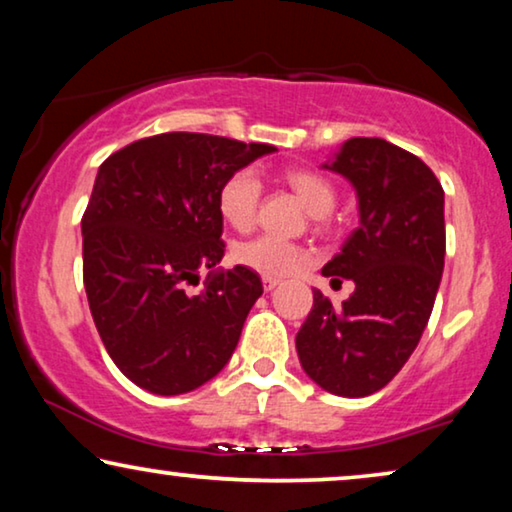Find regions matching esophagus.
Masks as SVG:
<instances>
[{"label": "esophagus", "mask_w": 512, "mask_h": 512, "mask_svg": "<svg viewBox=\"0 0 512 512\" xmlns=\"http://www.w3.org/2000/svg\"><path fill=\"white\" fill-rule=\"evenodd\" d=\"M279 284H282V282H279V279H275V277H263V289H265V291L277 289Z\"/></svg>", "instance_id": "34e87169"}]
</instances>
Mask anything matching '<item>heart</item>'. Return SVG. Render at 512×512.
Returning a JSON list of instances; mask_svg holds the SVG:
<instances>
[{
    "instance_id": "1",
    "label": "heart",
    "mask_w": 512,
    "mask_h": 512,
    "mask_svg": "<svg viewBox=\"0 0 512 512\" xmlns=\"http://www.w3.org/2000/svg\"><path fill=\"white\" fill-rule=\"evenodd\" d=\"M284 181L289 184L310 214L317 221H326V214L335 207L338 200V191H335L333 181L326 179L324 174L303 170V167H291L284 172ZM263 198V181L254 167H240L230 177L223 181L219 188V214L228 226L235 230H249L254 226L258 207H261ZM235 261L261 272L265 277H284L303 268L307 263L305 247L296 242L279 240L275 235H256L247 242H240L233 249Z\"/></svg>"
}]
</instances>
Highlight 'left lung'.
<instances>
[{
    "label": "left lung",
    "instance_id": "obj_1",
    "mask_svg": "<svg viewBox=\"0 0 512 512\" xmlns=\"http://www.w3.org/2000/svg\"><path fill=\"white\" fill-rule=\"evenodd\" d=\"M324 167L354 186L361 221L321 275L356 289L342 307L314 289L296 349L321 389L361 398L394 380L429 324L445 265V193L424 160L380 137L347 139Z\"/></svg>",
    "mask_w": 512,
    "mask_h": 512
}]
</instances>
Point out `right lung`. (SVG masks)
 Here are the masks:
<instances>
[{
    "label": "right lung",
    "mask_w": 512,
    "mask_h": 512,
    "mask_svg": "<svg viewBox=\"0 0 512 512\" xmlns=\"http://www.w3.org/2000/svg\"><path fill=\"white\" fill-rule=\"evenodd\" d=\"M275 151L202 132H165L111 153L81 219L83 286L118 370L151 394L177 396L221 373L263 293L254 270L223 258L219 188ZM213 270L200 294L187 286Z\"/></svg>",
    "instance_id": "obj_1"
}]
</instances>
